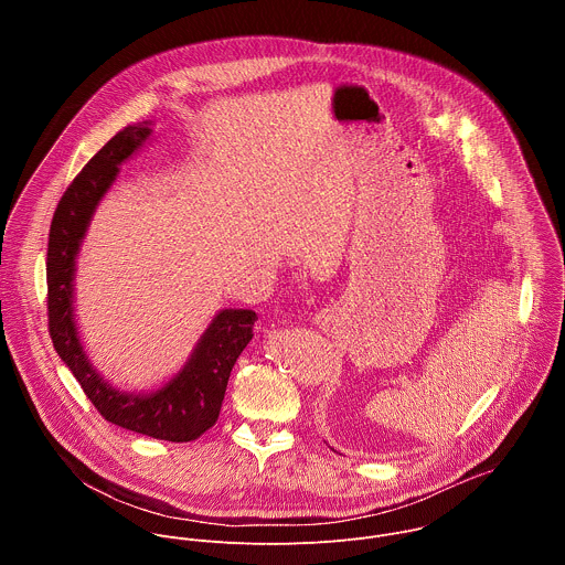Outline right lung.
Returning a JSON list of instances; mask_svg holds the SVG:
<instances>
[{"label":"right lung","mask_w":565,"mask_h":565,"mask_svg":"<svg viewBox=\"0 0 565 565\" xmlns=\"http://www.w3.org/2000/svg\"><path fill=\"white\" fill-rule=\"evenodd\" d=\"M148 126H128L115 135L75 177L64 192L49 238L46 282H49V331L55 351L73 371L88 399L104 419L168 441H192L218 419L230 373L254 338L256 311H221L185 369L163 388L150 395L119 393L90 366L73 318L75 258L90 216L119 174V166L150 137Z\"/></svg>","instance_id":"right-lung-1"}]
</instances>
